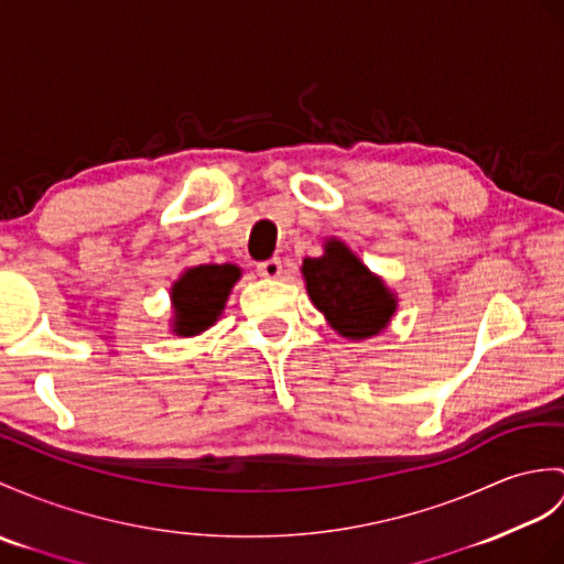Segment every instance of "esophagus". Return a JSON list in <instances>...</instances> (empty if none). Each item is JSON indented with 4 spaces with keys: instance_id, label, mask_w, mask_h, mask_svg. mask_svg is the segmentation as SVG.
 <instances>
[{
    "instance_id": "34e87169",
    "label": "esophagus",
    "mask_w": 564,
    "mask_h": 564,
    "mask_svg": "<svg viewBox=\"0 0 564 564\" xmlns=\"http://www.w3.org/2000/svg\"><path fill=\"white\" fill-rule=\"evenodd\" d=\"M257 271H259V276H264V279H279L283 273V264H281L279 257H273V259L259 261Z\"/></svg>"
}]
</instances>
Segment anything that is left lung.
Returning a JSON list of instances; mask_svg holds the SVG:
<instances>
[{"mask_svg":"<svg viewBox=\"0 0 564 564\" xmlns=\"http://www.w3.org/2000/svg\"><path fill=\"white\" fill-rule=\"evenodd\" d=\"M303 276L314 307L348 338L379 334L397 310L384 283L344 242H326V254L303 261Z\"/></svg>","mask_w":564,"mask_h":564,"instance_id":"1","label":"left lung"}]
</instances>
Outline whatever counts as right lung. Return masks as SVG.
<instances>
[{
	"label": "right lung",
	"instance_id": "obj_1",
	"mask_svg": "<svg viewBox=\"0 0 564 564\" xmlns=\"http://www.w3.org/2000/svg\"><path fill=\"white\" fill-rule=\"evenodd\" d=\"M240 279V269L232 264L194 267L173 285L175 332L194 336L208 329L226 305L230 288Z\"/></svg>",
	"mask_w": 564,
	"mask_h": 564
}]
</instances>
